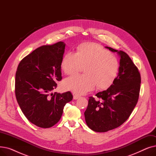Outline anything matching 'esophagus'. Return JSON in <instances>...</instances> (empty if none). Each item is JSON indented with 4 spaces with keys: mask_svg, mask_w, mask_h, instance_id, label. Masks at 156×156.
<instances>
[{
    "mask_svg": "<svg viewBox=\"0 0 156 156\" xmlns=\"http://www.w3.org/2000/svg\"><path fill=\"white\" fill-rule=\"evenodd\" d=\"M78 98H80V96L79 95H73V99H75V100H76V99H78Z\"/></svg>",
    "mask_w": 156,
    "mask_h": 156,
    "instance_id": "34e87169",
    "label": "esophagus"
}]
</instances>
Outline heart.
Returning <instances> with one entry per match:
<instances>
[{
    "label": "heart",
    "mask_w": 156,
    "mask_h": 156,
    "mask_svg": "<svg viewBox=\"0 0 156 156\" xmlns=\"http://www.w3.org/2000/svg\"><path fill=\"white\" fill-rule=\"evenodd\" d=\"M117 57L100 46L92 43L80 45L76 53L69 51L63 57L61 68L67 75L80 71L84 74L66 78L63 88L76 94H85L94 89H105L116 80L119 71Z\"/></svg>",
    "instance_id": "1"
}]
</instances>
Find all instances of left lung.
<instances>
[{"instance_id": "1", "label": "left lung", "mask_w": 156, "mask_h": 156, "mask_svg": "<svg viewBox=\"0 0 156 156\" xmlns=\"http://www.w3.org/2000/svg\"><path fill=\"white\" fill-rule=\"evenodd\" d=\"M120 56L118 75L106 90L90 97L84 113L87 126L96 132L116 128L128 119L136 106L140 90L141 76L129 55L122 51L105 47Z\"/></svg>"}]
</instances>
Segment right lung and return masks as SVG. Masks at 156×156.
<instances>
[{"instance_id": "obj_1", "label": "right lung", "mask_w": 156, "mask_h": 156, "mask_svg": "<svg viewBox=\"0 0 156 156\" xmlns=\"http://www.w3.org/2000/svg\"><path fill=\"white\" fill-rule=\"evenodd\" d=\"M65 44L42 45L24 57L15 77V95L26 118L35 125L51 128L58 122L66 104L73 99L70 92L50 93L62 80L61 62Z\"/></svg>"}]
</instances>
